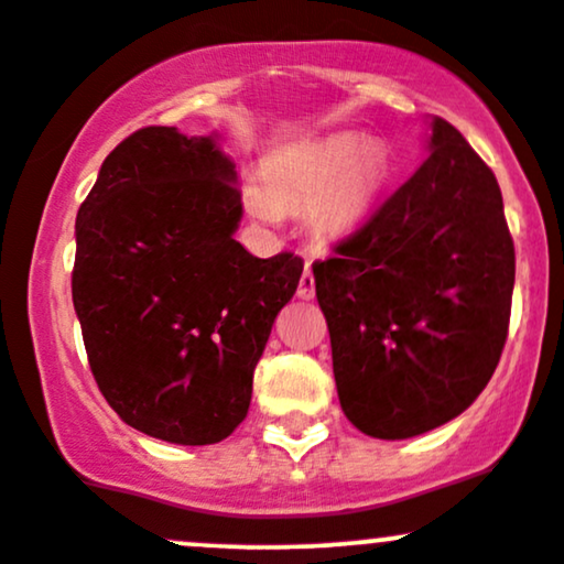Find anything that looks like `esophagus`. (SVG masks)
Returning a JSON list of instances; mask_svg holds the SVG:
<instances>
[{
  "label": "esophagus",
  "mask_w": 564,
  "mask_h": 564,
  "mask_svg": "<svg viewBox=\"0 0 564 564\" xmlns=\"http://www.w3.org/2000/svg\"><path fill=\"white\" fill-rule=\"evenodd\" d=\"M296 296H300V300H313V296H315V275H313V268H310V262L304 264V273L300 278V289H296Z\"/></svg>",
  "instance_id": "obj_1"
}]
</instances>
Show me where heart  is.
<instances>
[{"instance_id":"heart-1","label":"heart","mask_w":564,"mask_h":564,"mask_svg":"<svg viewBox=\"0 0 564 564\" xmlns=\"http://www.w3.org/2000/svg\"><path fill=\"white\" fill-rule=\"evenodd\" d=\"M390 177V159L364 138L339 134L304 151L270 159L262 170V187L246 191L251 215L273 219L278 206H315L323 230H349L368 215Z\"/></svg>"}]
</instances>
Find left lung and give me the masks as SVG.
<instances>
[{
  "label": "left lung",
  "instance_id": "8db88e82",
  "mask_svg": "<svg viewBox=\"0 0 564 564\" xmlns=\"http://www.w3.org/2000/svg\"><path fill=\"white\" fill-rule=\"evenodd\" d=\"M313 275L349 422L379 440L451 422L509 334L514 241L496 174L435 119L419 170Z\"/></svg>",
  "mask_w": 564,
  "mask_h": 564
}]
</instances>
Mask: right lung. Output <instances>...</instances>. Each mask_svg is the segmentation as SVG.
<instances>
[{
  "instance_id": "obj_1",
  "label": "right lung",
  "mask_w": 564,
  "mask_h": 564,
  "mask_svg": "<svg viewBox=\"0 0 564 564\" xmlns=\"http://www.w3.org/2000/svg\"><path fill=\"white\" fill-rule=\"evenodd\" d=\"M236 166L212 138L142 127L102 161L76 215L70 294L102 398L177 445L232 435L275 315L300 286L291 251L249 254Z\"/></svg>"
}]
</instances>
